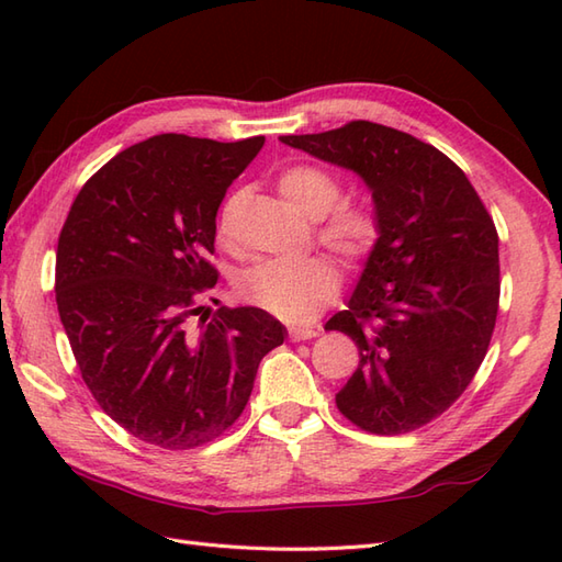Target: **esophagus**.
I'll return each instance as SVG.
<instances>
[{
  "instance_id": "esophagus-1",
  "label": "esophagus",
  "mask_w": 562,
  "mask_h": 562,
  "mask_svg": "<svg viewBox=\"0 0 562 562\" xmlns=\"http://www.w3.org/2000/svg\"><path fill=\"white\" fill-rule=\"evenodd\" d=\"M318 328L316 326H290V338L294 342H302V340H312L318 336Z\"/></svg>"
}]
</instances>
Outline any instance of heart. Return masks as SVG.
Here are the masks:
<instances>
[{"mask_svg":"<svg viewBox=\"0 0 562 562\" xmlns=\"http://www.w3.org/2000/svg\"><path fill=\"white\" fill-rule=\"evenodd\" d=\"M280 195L308 220H321V238L340 254L355 260L372 250L379 236L374 212L362 202H338L340 181L318 166H290L278 178ZM220 238L232 234V205H226L217 224ZM338 274L324 256H306L296 260L272 258L248 268L238 282L246 302L288 321L312 318L328 296L336 292Z\"/></svg>","mask_w":562,"mask_h":562,"instance_id":"obj_1","label":"heart"}]
</instances>
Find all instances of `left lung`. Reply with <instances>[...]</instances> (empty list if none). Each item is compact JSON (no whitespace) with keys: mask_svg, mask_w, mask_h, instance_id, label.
Instances as JSON below:
<instances>
[{"mask_svg":"<svg viewBox=\"0 0 562 562\" xmlns=\"http://www.w3.org/2000/svg\"><path fill=\"white\" fill-rule=\"evenodd\" d=\"M282 145L360 176L379 224L348 308L326 330L350 336L360 367L340 413L374 435L435 420L479 372L499 302L497 232L465 173L408 133L355 121Z\"/></svg>","mask_w":562,"mask_h":562,"instance_id":"obj_1","label":"left lung"}]
</instances>
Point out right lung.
<instances>
[{
	"instance_id": "1",
	"label": "right lung",
	"mask_w": 562,
	"mask_h": 562,
	"mask_svg": "<svg viewBox=\"0 0 562 562\" xmlns=\"http://www.w3.org/2000/svg\"><path fill=\"white\" fill-rule=\"evenodd\" d=\"M266 137L154 135L93 173L57 241V312L93 398L130 435L193 449L244 413L288 328L258 306L205 312L226 188Z\"/></svg>"
}]
</instances>
